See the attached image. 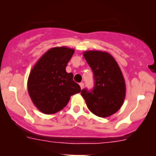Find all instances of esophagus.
Segmentation results:
<instances>
[{"label":"esophagus","mask_w":156,"mask_h":156,"mask_svg":"<svg viewBox=\"0 0 156 156\" xmlns=\"http://www.w3.org/2000/svg\"><path fill=\"white\" fill-rule=\"evenodd\" d=\"M80 86L81 89H83V87H84V83H80Z\"/></svg>","instance_id":"1"}]
</instances>
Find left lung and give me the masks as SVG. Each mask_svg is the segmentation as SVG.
Returning a JSON list of instances; mask_svg holds the SVG:
<instances>
[{
  "mask_svg": "<svg viewBox=\"0 0 156 156\" xmlns=\"http://www.w3.org/2000/svg\"><path fill=\"white\" fill-rule=\"evenodd\" d=\"M83 57L94 73V87L91 91L81 90L88 109L99 117L115 113L123 104L126 83L119 65L109 53L87 51Z\"/></svg>",
  "mask_w": 156,
  "mask_h": 156,
  "instance_id": "left-lung-1",
  "label": "left lung"
}]
</instances>
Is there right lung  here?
Masks as SVG:
<instances>
[{"label": "right lung", "instance_id": "obj_1", "mask_svg": "<svg viewBox=\"0 0 156 156\" xmlns=\"http://www.w3.org/2000/svg\"><path fill=\"white\" fill-rule=\"evenodd\" d=\"M74 51L66 47L51 48L30 71L27 81L29 94L43 113H56L66 107L72 95L80 92V87L73 80V74L66 70Z\"/></svg>", "mask_w": 156, "mask_h": 156}]
</instances>
